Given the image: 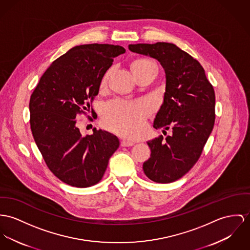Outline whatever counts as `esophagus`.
Here are the masks:
<instances>
[{
  "instance_id": "1",
  "label": "esophagus",
  "mask_w": 250,
  "mask_h": 250,
  "mask_svg": "<svg viewBox=\"0 0 250 250\" xmlns=\"http://www.w3.org/2000/svg\"><path fill=\"white\" fill-rule=\"evenodd\" d=\"M134 144V142L129 141V140H123L122 143H121L122 146H132Z\"/></svg>"
}]
</instances>
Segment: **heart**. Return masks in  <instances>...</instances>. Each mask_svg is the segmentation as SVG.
I'll list each match as a JSON object with an SVG mask.
<instances>
[{"instance_id": "heart-1", "label": "heart", "mask_w": 250, "mask_h": 250, "mask_svg": "<svg viewBox=\"0 0 250 250\" xmlns=\"http://www.w3.org/2000/svg\"><path fill=\"white\" fill-rule=\"evenodd\" d=\"M153 63L146 59H138L131 64L133 66H143ZM108 72L104 76L102 84L106 83ZM150 111V105L146 101L125 102L122 100H113L109 102L104 110V123L121 134L134 137L140 133L144 118Z\"/></svg>"}]
</instances>
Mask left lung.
Returning <instances> with one entry per match:
<instances>
[{"instance_id": "obj_1", "label": "left lung", "mask_w": 250, "mask_h": 250, "mask_svg": "<svg viewBox=\"0 0 250 250\" xmlns=\"http://www.w3.org/2000/svg\"><path fill=\"white\" fill-rule=\"evenodd\" d=\"M130 51L156 59L166 73L164 102L153 127L163 132L147 142L150 158L143 165L153 182L168 184L188 172L200 158L215 122V92L201 63L169 42L129 44Z\"/></svg>"}]
</instances>
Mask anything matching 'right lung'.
<instances>
[{
	"label": "right lung",
	"instance_id": "1",
	"mask_svg": "<svg viewBox=\"0 0 250 250\" xmlns=\"http://www.w3.org/2000/svg\"><path fill=\"white\" fill-rule=\"evenodd\" d=\"M125 52L107 43L74 46L50 64L30 97L34 141L51 172L69 186L96 185L120 146L115 135L95 127L83 137L76 118L90 108L113 59Z\"/></svg>",
	"mask_w": 250,
	"mask_h": 250
}]
</instances>
